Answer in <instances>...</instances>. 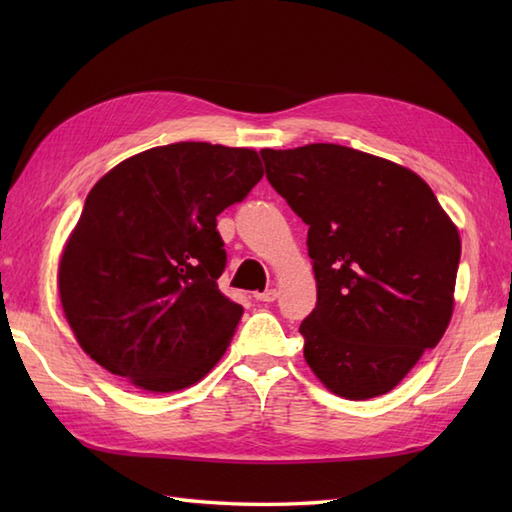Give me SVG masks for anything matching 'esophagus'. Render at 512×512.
<instances>
[{
	"label": "esophagus",
	"mask_w": 512,
	"mask_h": 512,
	"mask_svg": "<svg viewBox=\"0 0 512 512\" xmlns=\"http://www.w3.org/2000/svg\"><path fill=\"white\" fill-rule=\"evenodd\" d=\"M255 299H257V301H266V303L275 301V299H277V290H275V288H268V290H264V292H255Z\"/></svg>",
	"instance_id": "obj_1"
}]
</instances>
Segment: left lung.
<instances>
[{
    "label": "left lung",
    "instance_id": "obj_1",
    "mask_svg": "<svg viewBox=\"0 0 512 512\" xmlns=\"http://www.w3.org/2000/svg\"><path fill=\"white\" fill-rule=\"evenodd\" d=\"M266 178L308 224L317 308L303 356L332 394L394 389L451 321L458 228L416 173L343 145L262 149Z\"/></svg>",
    "mask_w": 512,
    "mask_h": 512
}]
</instances>
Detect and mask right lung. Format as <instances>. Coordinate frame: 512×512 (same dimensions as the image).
<instances>
[{
    "instance_id": "1",
    "label": "right lung",
    "mask_w": 512,
    "mask_h": 512,
    "mask_svg": "<svg viewBox=\"0 0 512 512\" xmlns=\"http://www.w3.org/2000/svg\"><path fill=\"white\" fill-rule=\"evenodd\" d=\"M262 176L253 149L173 143L94 184L59 264L61 306L85 354L156 394L211 372L244 314L217 288V215Z\"/></svg>"
}]
</instances>
